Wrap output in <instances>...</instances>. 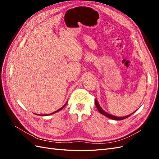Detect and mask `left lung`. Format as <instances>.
Masks as SVG:
<instances>
[{
  "label": "left lung",
  "mask_w": 159,
  "mask_h": 159,
  "mask_svg": "<svg viewBox=\"0 0 159 159\" xmlns=\"http://www.w3.org/2000/svg\"><path fill=\"white\" fill-rule=\"evenodd\" d=\"M95 103L96 107H97V108H98V111H99V112L100 113H102V115H105V116H106L107 117H108V118H109V119H111L117 120V121H118V120H123V119H126V118L129 117V116H131V115L132 114H133L134 112L136 111H135L133 112V113H132L131 114L128 115H126V116H124V117H117V116H115V115H111V114H109V113H107V112H105V111H104L102 107H101V106H100L99 104V103H98V102L97 99H95Z\"/></svg>",
  "instance_id": "8db88e82"
}]
</instances>
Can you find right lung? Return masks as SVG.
<instances>
[{
  "instance_id": "1",
  "label": "right lung",
  "mask_w": 159,
  "mask_h": 159,
  "mask_svg": "<svg viewBox=\"0 0 159 159\" xmlns=\"http://www.w3.org/2000/svg\"><path fill=\"white\" fill-rule=\"evenodd\" d=\"M68 103V102H66V104L64 105V106L63 107H61L60 109H57V111H54V112H53V113H50V114H47V115H52V114H53V113H56V112H57V111H60V110H61L62 109H63L65 106H66V103ZM44 115H43V116H44Z\"/></svg>"
}]
</instances>
